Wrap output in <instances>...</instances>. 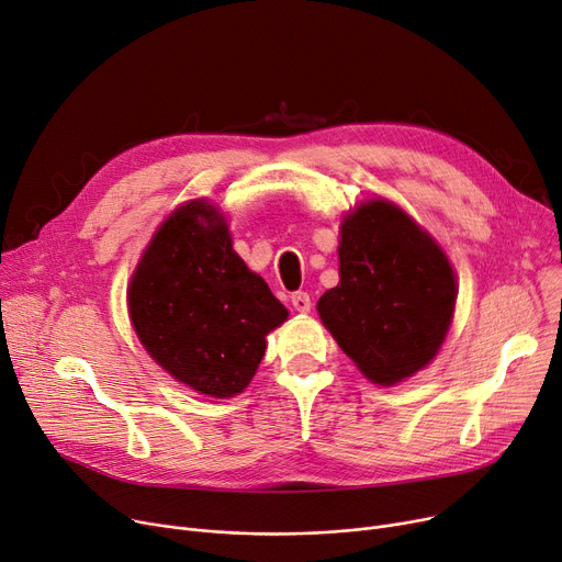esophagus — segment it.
Here are the masks:
<instances>
[{
	"label": "esophagus",
	"mask_w": 562,
	"mask_h": 562,
	"mask_svg": "<svg viewBox=\"0 0 562 562\" xmlns=\"http://www.w3.org/2000/svg\"><path fill=\"white\" fill-rule=\"evenodd\" d=\"M291 305H293V310H296V312L307 314V312L312 310V299H310V293H307V291H296V293H291Z\"/></svg>",
	"instance_id": "esophagus-1"
}]
</instances>
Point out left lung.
Instances as JSON below:
<instances>
[{
  "instance_id": "8db88e82",
  "label": "left lung",
  "mask_w": 562,
  "mask_h": 562,
  "mask_svg": "<svg viewBox=\"0 0 562 562\" xmlns=\"http://www.w3.org/2000/svg\"><path fill=\"white\" fill-rule=\"evenodd\" d=\"M339 278L318 314L371 382L394 385L437 356L456 307L453 269L396 204L373 200L348 214Z\"/></svg>"
}]
</instances>
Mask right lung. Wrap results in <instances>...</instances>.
Instances as JSON below:
<instances>
[{
  "instance_id": "right-lung-1",
  "label": "right lung",
  "mask_w": 562,
  "mask_h": 562,
  "mask_svg": "<svg viewBox=\"0 0 562 562\" xmlns=\"http://www.w3.org/2000/svg\"><path fill=\"white\" fill-rule=\"evenodd\" d=\"M127 301L134 330L157 364L216 398L246 390L266 335L289 314L232 250L227 225L204 202L180 206L159 227Z\"/></svg>"
}]
</instances>
